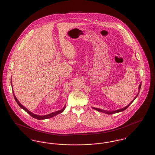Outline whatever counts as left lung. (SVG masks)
Here are the masks:
<instances>
[{
	"instance_id": "8db88e82",
	"label": "left lung",
	"mask_w": 155,
	"mask_h": 155,
	"mask_svg": "<svg viewBox=\"0 0 155 155\" xmlns=\"http://www.w3.org/2000/svg\"><path fill=\"white\" fill-rule=\"evenodd\" d=\"M140 87H141V84H140V85H139V88H138V94H137V95H136V96L134 98V99H133V101L131 102V103H129L127 106H125L124 107H123V108H122V109H118V110H114V111H107V110H102V109H99V108H96V107H92V109H94V110H96L98 111H99V112H102V113H106V114H114V113H118V112H121V111H123L125 110V109H127L128 107V106L131 104V103H133V102H134V101L137 98V97L138 96V94H139V92H140Z\"/></svg>"
}]
</instances>
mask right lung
Returning a JSON list of instances; mask_svg holds the SVG:
<instances>
[{
    "instance_id": "add662e5",
    "label": "right lung",
    "mask_w": 155,
    "mask_h": 155,
    "mask_svg": "<svg viewBox=\"0 0 155 155\" xmlns=\"http://www.w3.org/2000/svg\"><path fill=\"white\" fill-rule=\"evenodd\" d=\"M11 85H12V81H11ZM13 96H14V97H15V101H16V102L17 103V104L19 105V106H20L21 109H22L23 110H24L27 113H28L31 117H32L33 118H36L37 120H44V119L52 118L53 117H54V116H55L59 114L60 113H62L63 111L64 110V109H65V108H66V105H65V106L63 107V108L62 109L60 110L56 111H55V112H53L52 113H50V114H46V115L39 116V115H37V114H34L33 113H32V112H31L30 111L28 110L26 107H24L23 105H22V104L20 103V102L17 100V99L16 98V97L15 96L14 92H13Z\"/></svg>"
}]
</instances>
